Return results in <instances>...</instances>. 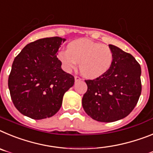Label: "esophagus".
I'll return each instance as SVG.
<instances>
[{"label":"esophagus","mask_w":153,"mask_h":153,"mask_svg":"<svg viewBox=\"0 0 153 153\" xmlns=\"http://www.w3.org/2000/svg\"><path fill=\"white\" fill-rule=\"evenodd\" d=\"M82 80V78H80L79 76H78V75H75V82H78V81H81Z\"/></svg>","instance_id":"34e87169"}]
</instances>
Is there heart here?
I'll list each match as a JSON object with an SVG mask.
<instances>
[{
    "mask_svg": "<svg viewBox=\"0 0 153 153\" xmlns=\"http://www.w3.org/2000/svg\"><path fill=\"white\" fill-rule=\"evenodd\" d=\"M58 58L66 71L76 68L79 62L81 74L95 79L108 71L113 62V53L108 45L81 38L71 42L69 48L61 50Z\"/></svg>",
    "mask_w": 153,
    "mask_h": 153,
    "instance_id": "obj_1",
    "label": "heart"
}]
</instances>
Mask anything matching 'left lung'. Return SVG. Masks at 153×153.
<instances>
[{
  "instance_id": "8db88e82",
  "label": "left lung",
  "mask_w": 153,
  "mask_h": 153,
  "mask_svg": "<svg viewBox=\"0 0 153 153\" xmlns=\"http://www.w3.org/2000/svg\"><path fill=\"white\" fill-rule=\"evenodd\" d=\"M113 62L102 76L85 80L87 91L82 106L91 119L111 123L126 117L133 110L142 91L141 67L132 54L109 45Z\"/></svg>"
}]
</instances>
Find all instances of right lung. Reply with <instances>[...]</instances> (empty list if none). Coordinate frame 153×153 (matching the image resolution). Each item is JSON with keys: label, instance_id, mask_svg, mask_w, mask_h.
Listing matches in <instances>:
<instances>
[{"label": "right lung", "instance_id": "1", "mask_svg": "<svg viewBox=\"0 0 153 153\" xmlns=\"http://www.w3.org/2000/svg\"><path fill=\"white\" fill-rule=\"evenodd\" d=\"M59 37L27 44L14 58L8 78L10 97L16 108L33 119L53 116L60 109L65 93L75 78L62 69L57 58Z\"/></svg>", "mask_w": 153, "mask_h": 153}]
</instances>
